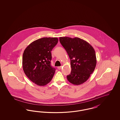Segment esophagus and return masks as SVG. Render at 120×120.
<instances>
[{"label":"esophagus","instance_id":"1","mask_svg":"<svg viewBox=\"0 0 120 120\" xmlns=\"http://www.w3.org/2000/svg\"><path fill=\"white\" fill-rule=\"evenodd\" d=\"M62 68V66L58 67H57V69H59V70H60V69H61Z\"/></svg>","mask_w":120,"mask_h":120}]
</instances>
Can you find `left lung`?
<instances>
[{
    "instance_id": "1",
    "label": "left lung",
    "mask_w": 120,
    "mask_h": 120,
    "mask_svg": "<svg viewBox=\"0 0 120 120\" xmlns=\"http://www.w3.org/2000/svg\"><path fill=\"white\" fill-rule=\"evenodd\" d=\"M59 41L71 60V70L67 77L75 85L87 81L95 68L97 60L95 52L89 43L78 37H60Z\"/></svg>"
}]
</instances>
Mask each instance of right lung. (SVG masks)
I'll list each match as a JSON object with an SVG mask.
<instances>
[{"instance_id": "obj_1", "label": "right lung", "mask_w": 120, "mask_h": 120, "mask_svg": "<svg viewBox=\"0 0 120 120\" xmlns=\"http://www.w3.org/2000/svg\"><path fill=\"white\" fill-rule=\"evenodd\" d=\"M58 43L56 37H44L35 40L25 49L22 67L30 80L39 86H45L51 80L55 69L51 65V51Z\"/></svg>"}]
</instances>
